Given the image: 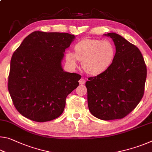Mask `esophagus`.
Instances as JSON below:
<instances>
[{
	"label": "esophagus",
	"mask_w": 152,
	"mask_h": 152,
	"mask_svg": "<svg viewBox=\"0 0 152 152\" xmlns=\"http://www.w3.org/2000/svg\"><path fill=\"white\" fill-rule=\"evenodd\" d=\"M84 83H85V80H84V78L80 79V80H79V84H80L82 85V84H84Z\"/></svg>",
	"instance_id": "esophagus-1"
}]
</instances>
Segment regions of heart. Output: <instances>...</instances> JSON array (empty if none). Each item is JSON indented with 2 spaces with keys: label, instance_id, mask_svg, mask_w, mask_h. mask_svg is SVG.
<instances>
[{
  "label": "heart",
  "instance_id": "obj_1",
  "mask_svg": "<svg viewBox=\"0 0 152 152\" xmlns=\"http://www.w3.org/2000/svg\"><path fill=\"white\" fill-rule=\"evenodd\" d=\"M74 53H66V60L72 68L82 61V68L88 74L97 76L106 71L112 64L115 48L109 41L86 38L74 45Z\"/></svg>",
  "mask_w": 152,
  "mask_h": 152
}]
</instances>
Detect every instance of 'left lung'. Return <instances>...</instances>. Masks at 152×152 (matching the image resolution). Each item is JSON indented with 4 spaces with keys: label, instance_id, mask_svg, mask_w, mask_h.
<instances>
[{
    "label": "left lung",
    "instance_id": "1",
    "mask_svg": "<svg viewBox=\"0 0 152 152\" xmlns=\"http://www.w3.org/2000/svg\"><path fill=\"white\" fill-rule=\"evenodd\" d=\"M105 35L113 39L116 53L106 71L86 82L88 106L98 119H123L137 107L143 96L147 68L135 45L115 33Z\"/></svg>",
    "mask_w": 152,
    "mask_h": 152
}]
</instances>
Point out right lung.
<instances>
[{
  "instance_id": "1",
  "label": "right lung",
  "mask_w": 152,
  "mask_h": 152,
  "mask_svg": "<svg viewBox=\"0 0 152 152\" xmlns=\"http://www.w3.org/2000/svg\"><path fill=\"white\" fill-rule=\"evenodd\" d=\"M75 38L68 33L34 31L12 54L8 89L15 107L30 120L45 122L62 114L80 75L64 72L61 60Z\"/></svg>"
}]
</instances>
